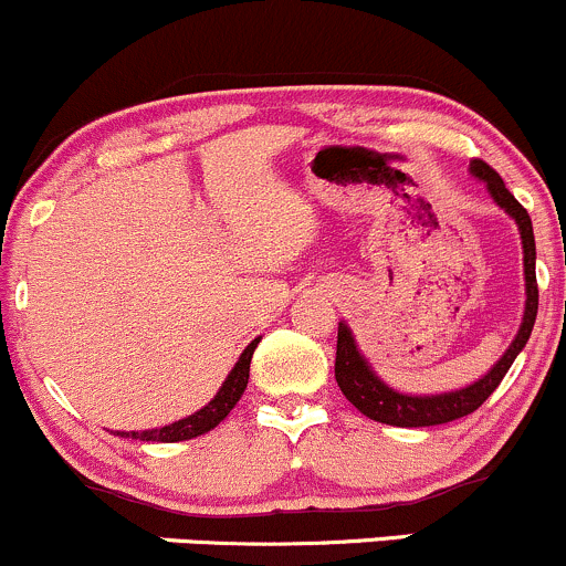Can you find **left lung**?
I'll use <instances>...</instances> for the list:
<instances>
[{"label":"left lung","instance_id":"8db88e82","mask_svg":"<svg viewBox=\"0 0 566 566\" xmlns=\"http://www.w3.org/2000/svg\"><path fill=\"white\" fill-rule=\"evenodd\" d=\"M470 172L478 180H483L489 186V193L494 197V202L507 212L510 218H515L521 232V245H524V277H526V307H524V321H521V329L515 334V339L510 343V348L504 350L500 361L491 367V373H485L483 378L472 382V386L459 388V391L448 394H431V397H412V394H399L394 388H388L378 375L373 373L369 361L358 354V345L354 334L345 324H339L337 329V358H334V378H337L339 391L345 394L350 405L358 407L367 418L380 423H391V427H437V423L455 421V418H464L470 412H475L491 394L496 391L504 375H507L510 364L515 361V356L524 350L528 334H532L534 318H537V275H534V232H532V218L524 210V205L513 197L502 184L500 175L489 167L485 161L475 159L470 164Z\"/></svg>","mask_w":566,"mask_h":566}]
</instances>
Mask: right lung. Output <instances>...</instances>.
Segmentation results:
<instances>
[{
  "label": "right lung",
  "instance_id": "right-lung-1",
  "mask_svg": "<svg viewBox=\"0 0 566 566\" xmlns=\"http://www.w3.org/2000/svg\"><path fill=\"white\" fill-rule=\"evenodd\" d=\"M259 339L261 337L253 339V343L242 350V356L237 358V364H234L232 373H229V378L223 380V386L218 388L216 397H212L210 402L202 407V410H197L193 416H188V418H180V421L169 423V427L145 429V431H118V434L132 437V440H143V442H180V440H191V437H199V434H205V431L216 429L218 423L229 416V410L240 402L242 391H245L248 375H251V358H253V350H256Z\"/></svg>",
  "mask_w": 566,
  "mask_h": 566
}]
</instances>
